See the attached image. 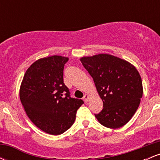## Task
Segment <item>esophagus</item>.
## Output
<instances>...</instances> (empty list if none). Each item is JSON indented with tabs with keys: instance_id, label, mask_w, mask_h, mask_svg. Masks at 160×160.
<instances>
[{
	"instance_id": "1",
	"label": "esophagus",
	"mask_w": 160,
	"mask_h": 160,
	"mask_svg": "<svg viewBox=\"0 0 160 160\" xmlns=\"http://www.w3.org/2000/svg\"><path fill=\"white\" fill-rule=\"evenodd\" d=\"M89 99V95L88 94H85L83 96V100L85 102H87Z\"/></svg>"
}]
</instances>
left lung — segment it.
Listing matches in <instances>:
<instances>
[{
	"mask_svg": "<svg viewBox=\"0 0 160 160\" xmlns=\"http://www.w3.org/2000/svg\"><path fill=\"white\" fill-rule=\"evenodd\" d=\"M80 60L103 102V109L95 117L107 128L123 126L135 114L143 95L142 80L136 68L107 53L83 56Z\"/></svg>",
	"mask_w": 160,
	"mask_h": 160,
	"instance_id": "8db88e82",
	"label": "left lung"
}]
</instances>
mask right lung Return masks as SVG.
<instances>
[{
	"mask_svg": "<svg viewBox=\"0 0 160 160\" xmlns=\"http://www.w3.org/2000/svg\"><path fill=\"white\" fill-rule=\"evenodd\" d=\"M68 60L62 56L39 58L25 71L20 86L19 98L27 116L49 135H61L71 128L83 103L81 99L71 98L64 83V65Z\"/></svg>",
	"mask_w": 160,
	"mask_h": 160,
	"instance_id": "add662e5",
	"label": "right lung"
}]
</instances>
